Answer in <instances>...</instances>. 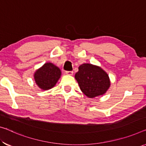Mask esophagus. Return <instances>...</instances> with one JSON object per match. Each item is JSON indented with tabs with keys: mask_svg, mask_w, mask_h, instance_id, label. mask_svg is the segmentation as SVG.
<instances>
[{
	"mask_svg": "<svg viewBox=\"0 0 146 146\" xmlns=\"http://www.w3.org/2000/svg\"><path fill=\"white\" fill-rule=\"evenodd\" d=\"M65 73L67 75H70V76L73 74V72L72 71H66Z\"/></svg>",
	"mask_w": 146,
	"mask_h": 146,
	"instance_id": "obj_1",
	"label": "esophagus"
}]
</instances>
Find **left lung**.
<instances>
[{
  "mask_svg": "<svg viewBox=\"0 0 146 146\" xmlns=\"http://www.w3.org/2000/svg\"><path fill=\"white\" fill-rule=\"evenodd\" d=\"M75 78L81 91L89 98L102 95L110 86L108 74L100 66L89 63L81 64Z\"/></svg>",
  "mask_w": 146,
  "mask_h": 146,
  "instance_id": "1",
  "label": "left lung"
}]
</instances>
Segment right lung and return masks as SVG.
Segmentation results:
<instances>
[{
  "label": "right lung",
  "mask_w": 146,
  "mask_h": 146,
  "mask_svg": "<svg viewBox=\"0 0 146 146\" xmlns=\"http://www.w3.org/2000/svg\"><path fill=\"white\" fill-rule=\"evenodd\" d=\"M61 76L60 69L51 62H46L35 72L36 84L42 90H48L54 87Z\"/></svg>",
  "instance_id": "add662e5"
}]
</instances>
